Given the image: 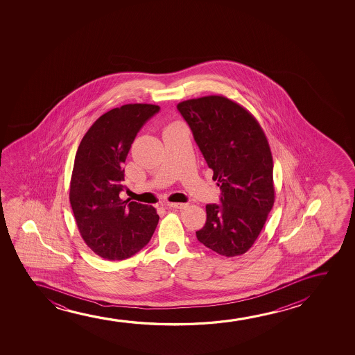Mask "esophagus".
I'll list each match as a JSON object with an SVG mask.
<instances>
[{
  "instance_id": "34e87169",
  "label": "esophagus",
  "mask_w": 355,
  "mask_h": 355,
  "mask_svg": "<svg viewBox=\"0 0 355 355\" xmlns=\"http://www.w3.org/2000/svg\"><path fill=\"white\" fill-rule=\"evenodd\" d=\"M167 205V207H170V209H184L188 207V204H182V202H168Z\"/></svg>"
}]
</instances>
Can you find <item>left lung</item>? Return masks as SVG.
<instances>
[{
	"label": "left lung",
	"instance_id": "1",
	"mask_svg": "<svg viewBox=\"0 0 355 355\" xmlns=\"http://www.w3.org/2000/svg\"><path fill=\"white\" fill-rule=\"evenodd\" d=\"M177 109L222 190L220 204L206 205V223L196 238L225 257L243 254L257 240L275 198L267 137L245 107L223 96L189 99Z\"/></svg>",
	"mask_w": 355,
	"mask_h": 355
}]
</instances>
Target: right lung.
<instances>
[{
  "label": "right lung",
  "mask_w": 355,
  "mask_h": 355,
  "mask_svg": "<svg viewBox=\"0 0 355 355\" xmlns=\"http://www.w3.org/2000/svg\"><path fill=\"white\" fill-rule=\"evenodd\" d=\"M159 110L153 104L112 109L89 127L78 146L70 204L85 243L107 261H122L139 252L159 223L153 206L119 196L126 189L123 164L132 143Z\"/></svg>",
  "instance_id": "obj_1"
}]
</instances>
